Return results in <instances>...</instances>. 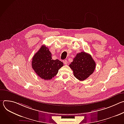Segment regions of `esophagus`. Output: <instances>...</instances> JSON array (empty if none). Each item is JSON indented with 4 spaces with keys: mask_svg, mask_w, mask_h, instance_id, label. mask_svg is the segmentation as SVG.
Segmentation results:
<instances>
[{
    "mask_svg": "<svg viewBox=\"0 0 124 124\" xmlns=\"http://www.w3.org/2000/svg\"><path fill=\"white\" fill-rule=\"evenodd\" d=\"M63 62L65 65H67L68 64V61L67 60H63Z\"/></svg>",
    "mask_w": 124,
    "mask_h": 124,
    "instance_id": "obj_1",
    "label": "esophagus"
}]
</instances>
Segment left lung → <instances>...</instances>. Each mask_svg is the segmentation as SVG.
I'll return each mask as SVG.
<instances>
[{
    "instance_id": "obj_1",
    "label": "left lung",
    "mask_w": 124,
    "mask_h": 124,
    "mask_svg": "<svg viewBox=\"0 0 124 124\" xmlns=\"http://www.w3.org/2000/svg\"><path fill=\"white\" fill-rule=\"evenodd\" d=\"M74 76L83 81L92 75L96 68V63L91 55L85 52L77 54L73 61L69 65Z\"/></svg>"
}]
</instances>
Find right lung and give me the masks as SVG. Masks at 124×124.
Instances as JSON below:
<instances>
[{"label":"right lung","instance_id":"add662e5","mask_svg":"<svg viewBox=\"0 0 124 124\" xmlns=\"http://www.w3.org/2000/svg\"><path fill=\"white\" fill-rule=\"evenodd\" d=\"M52 54L47 47L43 45L32 58V67L41 78L50 80L55 76L63 63L58 59H52Z\"/></svg>","mask_w":124,"mask_h":124}]
</instances>
